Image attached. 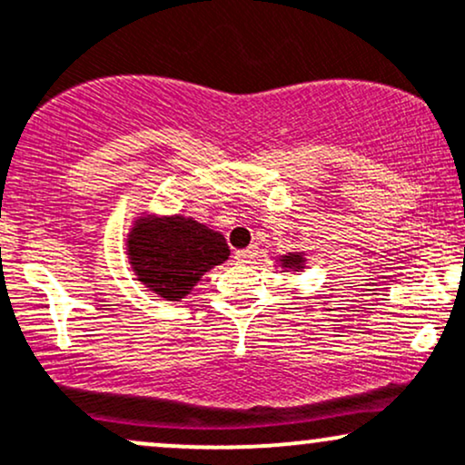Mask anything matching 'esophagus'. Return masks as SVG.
<instances>
[{
    "mask_svg": "<svg viewBox=\"0 0 465 465\" xmlns=\"http://www.w3.org/2000/svg\"><path fill=\"white\" fill-rule=\"evenodd\" d=\"M257 255L255 247H249V249H240L236 251V262H240V264H249L251 260Z\"/></svg>",
    "mask_w": 465,
    "mask_h": 465,
    "instance_id": "obj_1",
    "label": "esophagus"
}]
</instances>
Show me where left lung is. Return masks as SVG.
<instances>
[{
  "mask_svg": "<svg viewBox=\"0 0 465 465\" xmlns=\"http://www.w3.org/2000/svg\"><path fill=\"white\" fill-rule=\"evenodd\" d=\"M277 262H279V266L283 268V271L301 272L305 268V253H303V251H301V253H299V251H294V253L277 257Z\"/></svg>",
  "mask_w": 465,
  "mask_h": 465,
  "instance_id": "left-lung-1",
  "label": "left lung"
}]
</instances>
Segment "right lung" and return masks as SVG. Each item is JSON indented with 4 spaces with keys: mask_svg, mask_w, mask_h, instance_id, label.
<instances>
[{
    "mask_svg": "<svg viewBox=\"0 0 465 465\" xmlns=\"http://www.w3.org/2000/svg\"><path fill=\"white\" fill-rule=\"evenodd\" d=\"M127 260L138 282L166 301H182L199 279L229 260V247L214 232L190 216L143 212L127 233Z\"/></svg>",
    "mask_w": 465,
    "mask_h": 465,
    "instance_id": "1",
    "label": "right lung"
}]
</instances>
